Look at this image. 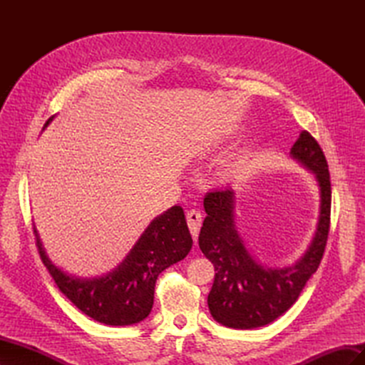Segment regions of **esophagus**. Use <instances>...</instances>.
Wrapping results in <instances>:
<instances>
[{"label":"esophagus","mask_w":365,"mask_h":365,"mask_svg":"<svg viewBox=\"0 0 365 365\" xmlns=\"http://www.w3.org/2000/svg\"><path fill=\"white\" fill-rule=\"evenodd\" d=\"M187 225H189L190 228V233H192V237L196 240L197 239V235H200V227H201V222H202V215L200 210H190V212H187Z\"/></svg>","instance_id":"34e87169"}]
</instances>
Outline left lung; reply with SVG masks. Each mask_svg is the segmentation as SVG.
Wrapping results in <instances>:
<instances>
[{
	"mask_svg": "<svg viewBox=\"0 0 365 365\" xmlns=\"http://www.w3.org/2000/svg\"><path fill=\"white\" fill-rule=\"evenodd\" d=\"M291 157L314 173L319 187L315 236L292 267L268 268L252 257L235 222L236 197L231 187L208 192L204 197L207 216L200 233V248L216 271L207 303L210 314L222 326L254 329L272 323L297 302L323 259L332 202L327 161L307 130L294 143Z\"/></svg>",
	"mask_w": 365,
	"mask_h": 365,
	"instance_id": "left-lung-1",
	"label": "left lung"
}]
</instances>
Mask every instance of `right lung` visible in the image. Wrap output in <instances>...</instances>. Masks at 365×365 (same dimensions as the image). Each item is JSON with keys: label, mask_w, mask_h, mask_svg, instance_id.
I'll return each instance as SVG.
<instances>
[{"label": "right lung", "mask_w": 365, "mask_h": 365, "mask_svg": "<svg viewBox=\"0 0 365 365\" xmlns=\"http://www.w3.org/2000/svg\"><path fill=\"white\" fill-rule=\"evenodd\" d=\"M33 231L41 260L59 291L85 315L108 326L143 322L152 311L158 275L182 260L193 245L184 210L173 205L152 220L114 271L103 277L79 279L63 272L47 257L36 228Z\"/></svg>", "instance_id": "1"}]
</instances>
